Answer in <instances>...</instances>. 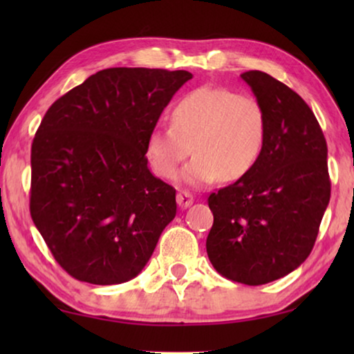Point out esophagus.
Masks as SVG:
<instances>
[{"instance_id": "esophagus-1", "label": "esophagus", "mask_w": 354, "mask_h": 354, "mask_svg": "<svg viewBox=\"0 0 354 354\" xmlns=\"http://www.w3.org/2000/svg\"><path fill=\"white\" fill-rule=\"evenodd\" d=\"M193 201H195V198H193L190 192L177 193V205H178V207H182V209L190 207L193 205Z\"/></svg>"}]
</instances>
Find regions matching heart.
I'll use <instances>...</instances> for the list:
<instances>
[{
  "mask_svg": "<svg viewBox=\"0 0 354 354\" xmlns=\"http://www.w3.org/2000/svg\"><path fill=\"white\" fill-rule=\"evenodd\" d=\"M172 125H156L148 135L147 154L156 176L174 178L183 169L188 185H205L221 176L232 182L245 177L263 153L268 118L254 96L222 86H200L183 95L172 109Z\"/></svg>",
  "mask_w": 354,
  "mask_h": 354,
  "instance_id": "1",
  "label": "heart"
}]
</instances>
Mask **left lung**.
Instances as JSON below:
<instances>
[{
    "label": "left lung",
    "mask_w": 354,
    "mask_h": 354,
    "mask_svg": "<svg viewBox=\"0 0 354 354\" xmlns=\"http://www.w3.org/2000/svg\"><path fill=\"white\" fill-rule=\"evenodd\" d=\"M268 118L254 167L209 196L214 216L206 240L224 277L263 285L299 268L311 253L330 200L327 143L298 93L261 71L240 75Z\"/></svg>",
    "instance_id": "8db88e82"
}]
</instances>
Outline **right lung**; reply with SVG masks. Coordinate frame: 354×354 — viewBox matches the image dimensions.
Returning <instances> with one entry per match:
<instances>
[{
  "instance_id": "1",
  "label": "right lung",
  "mask_w": 354,
  "mask_h": 354,
  "mask_svg": "<svg viewBox=\"0 0 354 354\" xmlns=\"http://www.w3.org/2000/svg\"><path fill=\"white\" fill-rule=\"evenodd\" d=\"M187 71L111 67L46 111L32 143L30 214L62 269L115 285L142 272L176 217V190L148 167L147 140Z\"/></svg>"
}]
</instances>
